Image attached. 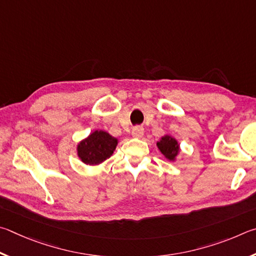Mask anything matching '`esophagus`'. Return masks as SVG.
I'll return each mask as SVG.
<instances>
[{
	"mask_svg": "<svg viewBox=\"0 0 256 256\" xmlns=\"http://www.w3.org/2000/svg\"><path fill=\"white\" fill-rule=\"evenodd\" d=\"M132 137L142 138V135H144V128L140 127V126H136V127L132 128Z\"/></svg>",
	"mask_w": 256,
	"mask_h": 256,
	"instance_id": "34e87169",
	"label": "esophagus"
}]
</instances>
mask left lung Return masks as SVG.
<instances>
[{"label":"left lung","mask_w":256,"mask_h":256,"mask_svg":"<svg viewBox=\"0 0 256 256\" xmlns=\"http://www.w3.org/2000/svg\"><path fill=\"white\" fill-rule=\"evenodd\" d=\"M158 146L165 158L171 160L176 158V156L178 155V150H178V142L174 140V138H172L171 136L162 137V140L158 142Z\"/></svg>","instance_id":"1"}]
</instances>
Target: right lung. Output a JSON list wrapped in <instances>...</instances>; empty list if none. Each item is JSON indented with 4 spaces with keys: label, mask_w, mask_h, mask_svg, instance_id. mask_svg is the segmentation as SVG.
Masks as SVG:
<instances>
[{
    "label": "right lung",
    "mask_w": 256,
    "mask_h": 256,
    "mask_svg": "<svg viewBox=\"0 0 256 256\" xmlns=\"http://www.w3.org/2000/svg\"><path fill=\"white\" fill-rule=\"evenodd\" d=\"M118 144L116 138L106 132H94L78 146V158L88 165H98L114 154Z\"/></svg>",
    "instance_id": "obj_1"
}]
</instances>
